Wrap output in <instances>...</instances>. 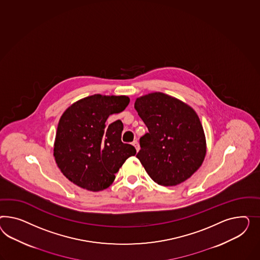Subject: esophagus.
<instances>
[{
  "mask_svg": "<svg viewBox=\"0 0 260 260\" xmlns=\"http://www.w3.org/2000/svg\"><path fill=\"white\" fill-rule=\"evenodd\" d=\"M133 146H134L135 149L137 150V151H139V149H140V146H139V143L137 142V141H134L133 142Z\"/></svg>",
  "mask_w": 260,
  "mask_h": 260,
  "instance_id": "esophagus-1",
  "label": "esophagus"
}]
</instances>
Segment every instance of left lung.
I'll use <instances>...</instances> for the list:
<instances>
[{
    "mask_svg": "<svg viewBox=\"0 0 260 260\" xmlns=\"http://www.w3.org/2000/svg\"><path fill=\"white\" fill-rule=\"evenodd\" d=\"M134 108L148 126L136 155L155 183H183L203 165L206 155L204 127L192 107L160 91L136 99Z\"/></svg>",
    "mask_w": 260,
    "mask_h": 260,
    "instance_id": "8db88e82",
    "label": "left lung"
}]
</instances>
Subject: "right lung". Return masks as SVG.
Here are the masks:
<instances>
[{"label":"right lung","mask_w":260,"mask_h":260,"mask_svg":"<svg viewBox=\"0 0 260 260\" xmlns=\"http://www.w3.org/2000/svg\"><path fill=\"white\" fill-rule=\"evenodd\" d=\"M126 95L93 94L65 110L60 116L54 143L58 169L77 186L98 192L108 188L126 159L136 154L132 145L121 141L123 123L106 125L112 113L126 109Z\"/></svg>","instance_id":"right-lung-1"}]
</instances>
